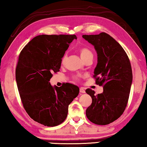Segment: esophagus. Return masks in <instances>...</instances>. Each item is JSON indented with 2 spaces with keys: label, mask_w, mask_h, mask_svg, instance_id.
<instances>
[{
  "label": "esophagus",
  "mask_w": 147,
  "mask_h": 147,
  "mask_svg": "<svg viewBox=\"0 0 147 147\" xmlns=\"http://www.w3.org/2000/svg\"><path fill=\"white\" fill-rule=\"evenodd\" d=\"M80 93H86V91H85L84 88H81L80 89Z\"/></svg>",
  "instance_id": "1"
}]
</instances>
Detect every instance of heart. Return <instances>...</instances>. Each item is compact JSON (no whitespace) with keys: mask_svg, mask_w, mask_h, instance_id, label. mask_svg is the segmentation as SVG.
<instances>
[{"mask_svg":"<svg viewBox=\"0 0 147 147\" xmlns=\"http://www.w3.org/2000/svg\"><path fill=\"white\" fill-rule=\"evenodd\" d=\"M79 53H80L81 58H82L83 60L86 59L89 56H93L92 52H91V51L89 50L88 47H82L80 48V50H79ZM66 55H63L62 58H61V63H63L65 62V59H66Z\"/></svg>","mask_w":147,"mask_h":147,"instance_id":"obj_1","label":"heart"}]
</instances>
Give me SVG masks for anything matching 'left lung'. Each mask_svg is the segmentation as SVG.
I'll use <instances>...</instances> for the list:
<instances>
[{
    "label": "left lung",
    "instance_id": "1",
    "mask_svg": "<svg viewBox=\"0 0 147 147\" xmlns=\"http://www.w3.org/2000/svg\"><path fill=\"white\" fill-rule=\"evenodd\" d=\"M82 37L96 50L93 78L97 84L103 87V92L97 95L91 89L86 90L92 99L86 116L96 125H108L120 117L128 103L133 81L130 60L122 46L107 33Z\"/></svg>",
    "mask_w": 147,
    "mask_h": 147
}]
</instances>
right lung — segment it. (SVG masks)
Wrapping results in <instances>:
<instances>
[{
  "label": "right lung",
  "mask_w": 147,
  "mask_h": 147,
  "mask_svg": "<svg viewBox=\"0 0 147 147\" xmlns=\"http://www.w3.org/2000/svg\"><path fill=\"white\" fill-rule=\"evenodd\" d=\"M76 35H39L21 51L16 81L23 107L34 121L57 126L67 117L68 106L80 92L78 86L65 84L52 87V74L59 71L61 58Z\"/></svg>",
  "instance_id": "obj_1"
}]
</instances>
